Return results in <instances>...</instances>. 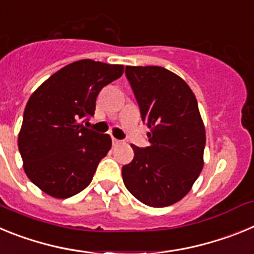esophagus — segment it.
Returning a JSON list of instances; mask_svg holds the SVG:
<instances>
[{
  "instance_id": "1",
  "label": "esophagus",
  "mask_w": 254,
  "mask_h": 254,
  "mask_svg": "<svg viewBox=\"0 0 254 254\" xmlns=\"http://www.w3.org/2000/svg\"><path fill=\"white\" fill-rule=\"evenodd\" d=\"M112 142H113L114 146H118L120 143H122V140H118V138H116V137H112Z\"/></svg>"
}]
</instances>
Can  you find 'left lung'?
<instances>
[{"label":"left lung","mask_w":254,"mask_h":254,"mask_svg":"<svg viewBox=\"0 0 254 254\" xmlns=\"http://www.w3.org/2000/svg\"><path fill=\"white\" fill-rule=\"evenodd\" d=\"M126 76L147 125L149 146L131 145L122 167L126 188L151 207H165L188 193L203 168L205 126L183 78L160 66H127Z\"/></svg>","instance_id":"obj_1"}]
</instances>
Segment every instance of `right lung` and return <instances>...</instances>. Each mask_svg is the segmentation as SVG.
Wrapping results in <instances>:
<instances>
[{
  "label": "right lung",
  "mask_w": 254,
  "mask_h": 254,
  "mask_svg": "<svg viewBox=\"0 0 254 254\" xmlns=\"http://www.w3.org/2000/svg\"><path fill=\"white\" fill-rule=\"evenodd\" d=\"M122 73V64L76 61L31 94L17 142L26 176L44 193L68 198L90 185L112 138L83 123L94 116L100 90Z\"/></svg>",
  "instance_id": "obj_1"
}]
</instances>
